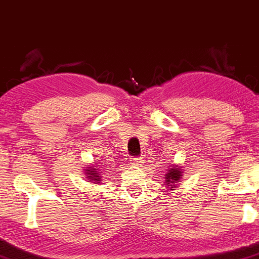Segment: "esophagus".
Masks as SVG:
<instances>
[{
	"label": "esophagus",
	"mask_w": 259,
	"mask_h": 259,
	"mask_svg": "<svg viewBox=\"0 0 259 259\" xmlns=\"http://www.w3.org/2000/svg\"><path fill=\"white\" fill-rule=\"evenodd\" d=\"M131 164H133V166H141V164H144V160H142V157L140 156H134V157H131Z\"/></svg>",
	"instance_id": "1"
}]
</instances>
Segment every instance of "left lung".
I'll use <instances>...</instances> for the list:
<instances>
[{
    "instance_id": "obj_1",
    "label": "left lung",
    "mask_w": 259,
    "mask_h": 259,
    "mask_svg": "<svg viewBox=\"0 0 259 259\" xmlns=\"http://www.w3.org/2000/svg\"><path fill=\"white\" fill-rule=\"evenodd\" d=\"M180 178H181V169H179V168H171L166 174V183L167 185L174 186V183L178 182Z\"/></svg>"
}]
</instances>
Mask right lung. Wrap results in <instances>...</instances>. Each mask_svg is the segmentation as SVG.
Here are the masks:
<instances>
[{
	"mask_svg": "<svg viewBox=\"0 0 259 259\" xmlns=\"http://www.w3.org/2000/svg\"><path fill=\"white\" fill-rule=\"evenodd\" d=\"M90 169H88V178L90 179V181H95L96 183H98V181H100V174L98 173V169L97 168H91L89 167Z\"/></svg>",
	"mask_w": 259,
	"mask_h": 259,
	"instance_id": "right-lung-1",
	"label": "right lung"
}]
</instances>
